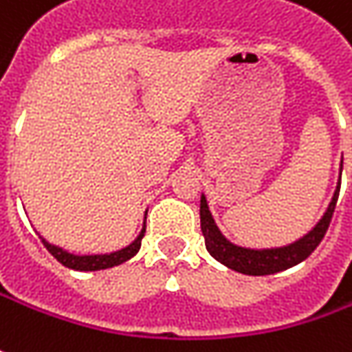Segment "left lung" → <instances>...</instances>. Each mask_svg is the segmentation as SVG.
Here are the masks:
<instances>
[{"label": "left lung", "mask_w": 352, "mask_h": 352, "mask_svg": "<svg viewBox=\"0 0 352 352\" xmlns=\"http://www.w3.org/2000/svg\"><path fill=\"white\" fill-rule=\"evenodd\" d=\"M341 171H343V160H341ZM339 189H341V183H337V189L333 192L327 210L307 234L298 238L296 242H289L285 246H276V248H246V246H238L234 242H230L217 226L206 203L205 192H203L201 195V230L205 236L206 250L221 264L246 276H267V274H276V272L296 266L314 252L325 236L337 199H339Z\"/></svg>", "instance_id": "1"}]
</instances>
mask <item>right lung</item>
<instances>
[{
    "mask_svg": "<svg viewBox=\"0 0 352 352\" xmlns=\"http://www.w3.org/2000/svg\"><path fill=\"white\" fill-rule=\"evenodd\" d=\"M147 214V210H146ZM146 234V221L142 226V232L138 234V238L130 242L126 248H120L116 252L110 254H72L67 252L65 248L51 244L47 238L38 236L43 240V244L47 246V250L53 254L54 258L63 264V266L70 267V270H76V272H98V270H106V267H114L128 262L130 258H133L135 254L140 252V246H142V238Z\"/></svg>",
    "mask_w": 352,
    "mask_h": 352,
    "instance_id": "obj_1",
    "label": "right lung"
}]
</instances>
